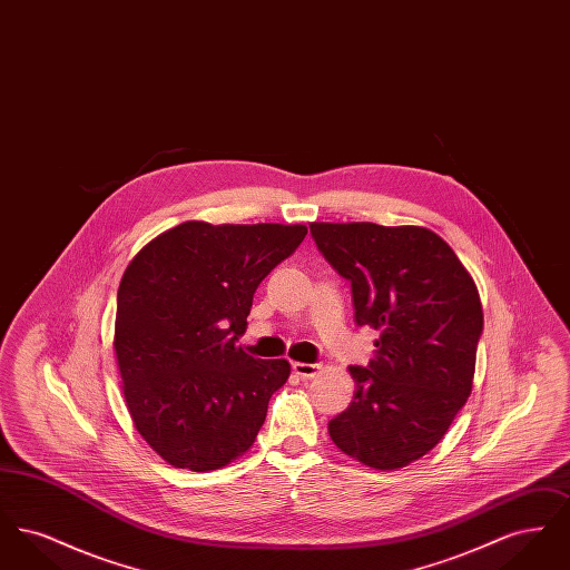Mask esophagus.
<instances>
[{
	"instance_id": "34e87169",
	"label": "esophagus",
	"mask_w": 570,
	"mask_h": 570,
	"mask_svg": "<svg viewBox=\"0 0 570 570\" xmlns=\"http://www.w3.org/2000/svg\"><path fill=\"white\" fill-rule=\"evenodd\" d=\"M293 370H295V374L301 376V379L309 380L318 376L323 365L321 363H293Z\"/></svg>"
}]
</instances>
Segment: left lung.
<instances>
[{"label": "left lung", "mask_w": 570, "mask_h": 570, "mask_svg": "<svg viewBox=\"0 0 570 570\" xmlns=\"http://www.w3.org/2000/svg\"><path fill=\"white\" fill-rule=\"evenodd\" d=\"M309 233L351 282L354 323L380 333L367 367H348L356 391L328 435L370 468H404L434 449L470 397L483 333L476 284L421 226L314 222Z\"/></svg>", "instance_id": "left-lung-1"}]
</instances>
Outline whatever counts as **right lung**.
Listing matches in <instances>:
<instances>
[{"instance_id": "add662e5", "label": "right lung", "mask_w": 570, "mask_h": 570, "mask_svg": "<svg viewBox=\"0 0 570 570\" xmlns=\"http://www.w3.org/2000/svg\"><path fill=\"white\" fill-rule=\"evenodd\" d=\"M303 224L184 222L145 245L117 291L115 354L138 434L175 468L217 470L254 444L284 358L237 346L258 284Z\"/></svg>"}]
</instances>
